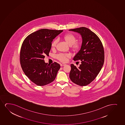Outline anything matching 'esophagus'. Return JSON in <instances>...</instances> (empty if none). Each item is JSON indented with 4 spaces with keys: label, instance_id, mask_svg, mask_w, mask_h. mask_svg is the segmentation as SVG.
<instances>
[{
    "label": "esophagus",
    "instance_id": "34e87169",
    "mask_svg": "<svg viewBox=\"0 0 125 125\" xmlns=\"http://www.w3.org/2000/svg\"><path fill=\"white\" fill-rule=\"evenodd\" d=\"M67 64H65V63H61V64H60V65H61V67H62V66H65V65H66Z\"/></svg>",
    "mask_w": 125,
    "mask_h": 125
}]
</instances>
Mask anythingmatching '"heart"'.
Listing matches in <instances>:
<instances>
[{
    "label": "heart",
    "mask_w": 125,
    "mask_h": 125,
    "mask_svg": "<svg viewBox=\"0 0 125 125\" xmlns=\"http://www.w3.org/2000/svg\"><path fill=\"white\" fill-rule=\"evenodd\" d=\"M63 39L71 47L73 51H77L79 50L81 47L82 42L81 41L75 42L76 38L73 34L71 33H69L65 34L63 36ZM58 42V39H54L51 44V47L52 49L55 48L57 43ZM69 54H64L61 53L57 55V58L58 60L63 62H65L67 61V58L70 57Z\"/></svg>",
    "instance_id": "heart-1"
}]
</instances>
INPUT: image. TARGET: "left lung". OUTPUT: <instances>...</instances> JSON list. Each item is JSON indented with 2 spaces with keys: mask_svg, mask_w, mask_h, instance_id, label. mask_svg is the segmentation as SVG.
Here are the masks:
<instances>
[{
  "mask_svg": "<svg viewBox=\"0 0 125 125\" xmlns=\"http://www.w3.org/2000/svg\"><path fill=\"white\" fill-rule=\"evenodd\" d=\"M79 33L82 44L73 60H81L79 67L71 64L70 79L80 86L87 85L95 78L101 70L104 60L102 44L99 38L93 31L85 27L69 30Z\"/></svg>",
  "mask_w": 125,
  "mask_h": 125,
  "instance_id": "obj_1",
  "label": "left lung"
}]
</instances>
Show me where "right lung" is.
<instances>
[{"instance_id":"1","label":"right lung","mask_w":125,"mask_h":125,"mask_svg":"<svg viewBox=\"0 0 125 125\" xmlns=\"http://www.w3.org/2000/svg\"><path fill=\"white\" fill-rule=\"evenodd\" d=\"M63 30L42 29L30 34L21 46L20 60L23 71L38 86L51 83L57 75L60 65L55 62L51 65L44 62L49 55L52 41Z\"/></svg>"}]
</instances>
